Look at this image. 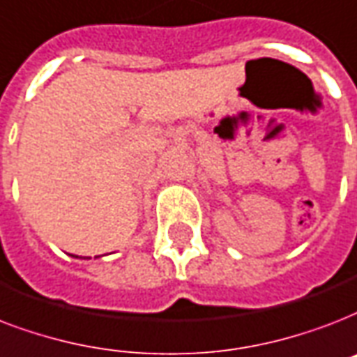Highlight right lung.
<instances>
[{"label": "right lung", "mask_w": 357, "mask_h": 357, "mask_svg": "<svg viewBox=\"0 0 357 357\" xmlns=\"http://www.w3.org/2000/svg\"><path fill=\"white\" fill-rule=\"evenodd\" d=\"M76 258H78V257H76Z\"/></svg>", "instance_id": "right-lung-1"}]
</instances>
